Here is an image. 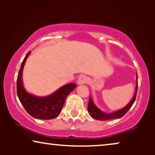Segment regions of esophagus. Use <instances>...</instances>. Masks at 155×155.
Here are the masks:
<instances>
[{
  "label": "esophagus",
  "instance_id": "obj_1",
  "mask_svg": "<svg viewBox=\"0 0 155 155\" xmlns=\"http://www.w3.org/2000/svg\"><path fill=\"white\" fill-rule=\"evenodd\" d=\"M87 78L84 75H80L78 80V84H80H80H84L87 83Z\"/></svg>",
  "mask_w": 155,
  "mask_h": 155
}]
</instances>
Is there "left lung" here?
Instances as JSON below:
<instances>
[{
    "mask_svg": "<svg viewBox=\"0 0 155 155\" xmlns=\"http://www.w3.org/2000/svg\"><path fill=\"white\" fill-rule=\"evenodd\" d=\"M137 75L136 73V85H135V91L134 96L132 98V99L129 101V103L127 104L126 107H124L122 109L116 110L111 113H106L101 111L100 109H99L98 107L95 105V104L93 101L92 97H90L89 99V103H88V107L87 110L89 114L91 116V117L94 118L96 120H111V119H115V118H120L124 116L126 114L129 109H130V107H132V105L134 103L136 98V94H137Z\"/></svg>",
    "mask_w": 155,
    "mask_h": 155,
    "instance_id": "1",
    "label": "left lung"
}]
</instances>
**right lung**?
Wrapping results in <instances>:
<instances>
[{
  "label": "right lung",
  "mask_w": 155,
  "mask_h": 155,
  "mask_svg": "<svg viewBox=\"0 0 155 155\" xmlns=\"http://www.w3.org/2000/svg\"><path fill=\"white\" fill-rule=\"evenodd\" d=\"M31 51L25 57L17 80V93L19 100L27 113L37 119L50 120L56 118L61 114L65 101L70 93L76 87L75 83L65 84L52 94L45 97H38L30 94L23 85V69Z\"/></svg>",
  "instance_id": "1"
}]
</instances>
